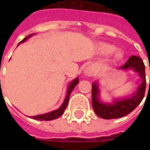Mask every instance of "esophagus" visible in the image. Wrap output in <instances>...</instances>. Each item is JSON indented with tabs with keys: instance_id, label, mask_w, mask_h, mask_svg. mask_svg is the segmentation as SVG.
I'll return each instance as SVG.
<instances>
[{
	"instance_id": "esophagus-1",
	"label": "esophagus",
	"mask_w": 150,
	"mask_h": 150,
	"mask_svg": "<svg viewBox=\"0 0 150 150\" xmlns=\"http://www.w3.org/2000/svg\"><path fill=\"white\" fill-rule=\"evenodd\" d=\"M84 73H85V75H87L88 77L94 75V73H95V67L93 65L88 66L85 68V70H84Z\"/></svg>"
}]
</instances>
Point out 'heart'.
<instances>
[{
    "label": "heart",
    "instance_id": "1",
    "mask_svg": "<svg viewBox=\"0 0 150 150\" xmlns=\"http://www.w3.org/2000/svg\"><path fill=\"white\" fill-rule=\"evenodd\" d=\"M100 49L103 54L108 55L114 51L115 47H114L113 46H112V45H109V44H103L100 47ZM122 58H123V53H122V52L117 51V52L114 53L113 59L115 61H118L120 60V59H122Z\"/></svg>",
    "mask_w": 150,
    "mask_h": 150
}]
</instances>
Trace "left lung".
I'll return each instance as SVG.
<instances>
[{
  "label": "left lung",
  "mask_w": 150,
  "mask_h": 150,
  "mask_svg": "<svg viewBox=\"0 0 150 150\" xmlns=\"http://www.w3.org/2000/svg\"><path fill=\"white\" fill-rule=\"evenodd\" d=\"M120 70L133 69L139 74L141 78V83L134 93L123 99L115 100L112 103H106L99 99V88L97 83L92 85V104L96 114L104 119L122 118L135 109L137 106L143 100L146 89L145 78V67L144 62L139 57L132 56L124 66L120 67ZM150 87V83H149Z\"/></svg>",
  "instance_id": "left-lung-1"
}]
</instances>
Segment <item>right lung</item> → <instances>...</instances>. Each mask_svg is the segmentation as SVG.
<instances>
[{"label": "right lung", "instance_id": "obj_1", "mask_svg": "<svg viewBox=\"0 0 150 150\" xmlns=\"http://www.w3.org/2000/svg\"><path fill=\"white\" fill-rule=\"evenodd\" d=\"M32 35H34V34H31V35L27 36V37L24 38L21 42H25L27 38H30V37H32ZM78 82H79L78 78H75L74 80H72V82H71V83H70L69 87H68V88H67V96H66V98H65V99H64V102H63V103L62 104V106H61L58 109L54 110V111H52V112H48V113H44V114H41V115L32 116V117H31V118H33V119H37V120H41V121H42V120H45V121H49V120H53V119H56V118H59L61 115L64 112V111H65L67 106V103H68V100H69L70 94H71V93H72V91L73 90V88L77 86V84L78 83Z\"/></svg>", "mask_w": 150, "mask_h": 150}]
</instances>
